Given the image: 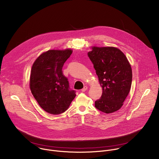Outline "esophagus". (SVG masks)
Returning a JSON list of instances; mask_svg holds the SVG:
<instances>
[{
    "instance_id": "obj_1",
    "label": "esophagus",
    "mask_w": 159,
    "mask_h": 159,
    "mask_svg": "<svg viewBox=\"0 0 159 159\" xmlns=\"http://www.w3.org/2000/svg\"><path fill=\"white\" fill-rule=\"evenodd\" d=\"M87 89V86H85V87H84V88L83 89H82V90H81V91L82 92H85V90Z\"/></svg>"
}]
</instances>
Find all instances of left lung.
Returning a JSON list of instances; mask_svg holds the SVG:
<instances>
[{
  "label": "left lung",
  "mask_w": 159,
  "mask_h": 159,
  "mask_svg": "<svg viewBox=\"0 0 159 159\" xmlns=\"http://www.w3.org/2000/svg\"><path fill=\"white\" fill-rule=\"evenodd\" d=\"M102 88L95 107L105 113L120 109L131 89L132 70L125 54L115 47H92L87 53Z\"/></svg>",
  "instance_id": "left-lung-1"
}]
</instances>
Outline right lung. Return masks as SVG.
Masks as SVG:
<instances>
[{
    "mask_svg": "<svg viewBox=\"0 0 159 159\" xmlns=\"http://www.w3.org/2000/svg\"><path fill=\"white\" fill-rule=\"evenodd\" d=\"M72 51L48 50L34 62L30 75V89L34 98L45 111L59 115L69 108L75 98V90L62 73L64 63Z\"/></svg>",
    "mask_w": 159,
    "mask_h": 159,
    "instance_id": "obj_1",
    "label": "right lung"
}]
</instances>
